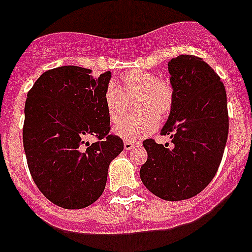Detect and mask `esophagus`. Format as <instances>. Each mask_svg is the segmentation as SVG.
Wrapping results in <instances>:
<instances>
[{"instance_id": "34e87169", "label": "esophagus", "mask_w": 252, "mask_h": 252, "mask_svg": "<svg viewBox=\"0 0 252 252\" xmlns=\"http://www.w3.org/2000/svg\"><path fill=\"white\" fill-rule=\"evenodd\" d=\"M136 145H137V144H136V142H131V141H125L124 142L125 150H127V151H128V150H132L133 147L136 146Z\"/></svg>"}]
</instances>
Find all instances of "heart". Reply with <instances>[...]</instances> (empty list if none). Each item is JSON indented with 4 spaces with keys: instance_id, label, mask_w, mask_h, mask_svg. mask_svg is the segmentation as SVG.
<instances>
[{
    "instance_id": "b5f03b06",
    "label": "heart",
    "mask_w": 252,
    "mask_h": 252,
    "mask_svg": "<svg viewBox=\"0 0 252 252\" xmlns=\"http://www.w3.org/2000/svg\"><path fill=\"white\" fill-rule=\"evenodd\" d=\"M128 101L137 112L115 127V133L126 141H137L151 135L158 121L171 114L175 91L167 78L158 77L147 70H132L125 73L119 85L108 84L103 91V105L112 124L121 121L128 110Z\"/></svg>"
}]
</instances>
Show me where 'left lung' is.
Masks as SVG:
<instances>
[{
    "label": "left lung",
    "instance_id": "obj_1",
    "mask_svg": "<svg viewBox=\"0 0 252 252\" xmlns=\"http://www.w3.org/2000/svg\"><path fill=\"white\" fill-rule=\"evenodd\" d=\"M175 101L161 135L172 146L142 142L147 161L140 177L146 189L166 201L196 196L211 182L222 160L228 135L225 86L202 59L180 55L168 61Z\"/></svg>",
    "mask_w": 252,
    "mask_h": 252
}]
</instances>
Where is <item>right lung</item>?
I'll list each match as a JSON object with an SVG mask.
<instances>
[{
	"label": "right lung",
	"mask_w": 252,
	"mask_h": 252,
	"mask_svg": "<svg viewBox=\"0 0 252 252\" xmlns=\"http://www.w3.org/2000/svg\"><path fill=\"white\" fill-rule=\"evenodd\" d=\"M106 71L94 78L91 70L62 66L43 72L27 94L24 149L38 190L63 209H84L105 190L110 162L124 141L110 133L103 91ZM96 137L90 145L86 138Z\"/></svg>",
	"instance_id": "1"
}]
</instances>
